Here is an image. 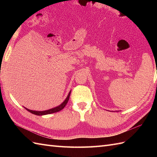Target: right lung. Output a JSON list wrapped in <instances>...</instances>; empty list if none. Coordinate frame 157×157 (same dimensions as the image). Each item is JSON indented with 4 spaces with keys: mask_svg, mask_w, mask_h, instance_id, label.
I'll list each match as a JSON object with an SVG mask.
<instances>
[{
    "mask_svg": "<svg viewBox=\"0 0 157 157\" xmlns=\"http://www.w3.org/2000/svg\"><path fill=\"white\" fill-rule=\"evenodd\" d=\"M70 94H71V91L69 92V94L67 96V98H65V100L64 101H63L61 105L56 106L55 108H52L51 109H48V110H46V111H32V110L30 109H28L27 108L24 107L27 111H28L29 112H30L31 113L34 115H39V116H42V115H48V114H51V113H56V112H59L60 111H61V110L65 107V105H67V103L69 99V96H70Z\"/></svg>",
    "mask_w": 157,
    "mask_h": 157,
    "instance_id": "obj_1",
    "label": "right lung"
}]
</instances>
